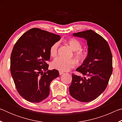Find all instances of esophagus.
I'll return each instance as SVG.
<instances>
[{
	"mask_svg": "<svg viewBox=\"0 0 122 122\" xmlns=\"http://www.w3.org/2000/svg\"><path fill=\"white\" fill-rule=\"evenodd\" d=\"M63 74V72H62V71H59V74L60 75H62V74Z\"/></svg>",
	"mask_w": 122,
	"mask_h": 122,
	"instance_id": "34e87169",
	"label": "esophagus"
}]
</instances>
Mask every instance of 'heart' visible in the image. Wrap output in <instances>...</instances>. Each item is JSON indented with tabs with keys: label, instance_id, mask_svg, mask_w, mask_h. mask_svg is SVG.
<instances>
[{
	"label": "heart",
	"instance_id": "obj_1",
	"mask_svg": "<svg viewBox=\"0 0 122 122\" xmlns=\"http://www.w3.org/2000/svg\"><path fill=\"white\" fill-rule=\"evenodd\" d=\"M67 44L69 45L71 49L76 52L74 53V55L78 60L82 61L84 58V54L80 51L82 48V45L81 42L77 39L71 38L69 39L67 41ZM59 43L55 42L50 48V55L53 57H56L58 51ZM51 66L53 68L58 70L61 71H69L73 68L75 66V62L73 59L66 60L61 57L55 59L51 63Z\"/></svg>",
	"mask_w": 122,
	"mask_h": 122
}]
</instances>
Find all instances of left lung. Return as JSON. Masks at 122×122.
Segmentation results:
<instances>
[{
	"label": "left lung",
	"instance_id": "left-lung-1",
	"mask_svg": "<svg viewBox=\"0 0 122 122\" xmlns=\"http://www.w3.org/2000/svg\"><path fill=\"white\" fill-rule=\"evenodd\" d=\"M74 36L87 41V56L76 71L84 76L72 74L69 93L80 102L95 100L106 89L112 73V56L108 43L100 35L89 30L75 33Z\"/></svg>",
	"mask_w": 122,
	"mask_h": 122
}]
</instances>
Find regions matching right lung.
Masks as SVG:
<instances>
[{
	"label": "right lung",
	"instance_id": "add662e5",
	"mask_svg": "<svg viewBox=\"0 0 122 122\" xmlns=\"http://www.w3.org/2000/svg\"><path fill=\"white\" fill-rule=\"evenodd\" d=\"M61 39L33 28L20 37L11 55L10 69L20 95L28 102L39 103L48 96L51 82L59 76L57 70L47 71L50 48Z\"/></svg>",
	"mask_w": 122,
	"mask_h": 122
}]
</instances>
